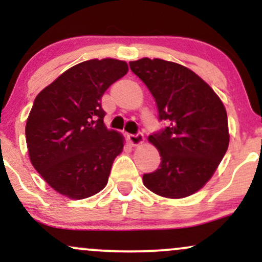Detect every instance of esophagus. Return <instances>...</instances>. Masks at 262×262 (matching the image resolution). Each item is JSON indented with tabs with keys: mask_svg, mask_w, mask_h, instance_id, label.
<instances>
[{
	"mask_svg": "<svg viewBox=\"0 0 262 262\" xmlns=\"http://www.w3.org/2000/svg\"><path fill=\"white\" fill-rule=\"evenodd\" d=\"M128 140L132 145H139L144 141V137L141 133H137V134H128Z\"/></svg>",
	"mask_w": 262,
	"mask_h": 262,
	"instance_id": "34e87169",
	"label": "esophagus"
}]
</instances>
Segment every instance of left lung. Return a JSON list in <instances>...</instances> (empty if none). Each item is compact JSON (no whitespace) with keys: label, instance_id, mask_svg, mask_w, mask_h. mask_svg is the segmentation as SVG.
<instances>
[{"label":"left lung","instance_id":"8db88e82","mask_svg":"<svg viewBox=\"0 0 262 262\" xmlns=\"http://www.w3.org/2000/svg\"><path fill=\"white\" fill-rule=\"evenodd\" d=\"M129 66L154 97L159 121L166 122L149 137L161 162L154 172L144 173V185L162 197L191 196L227 152V111L208 83L185 66L148 58Z\"/></svg>","mask_w":262,"mask_h":262}]
</instances>
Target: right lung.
Instances as JSON below:
<instances>
[{"label": "right lung", "mask_w": 262, "mask_h": 262, "mask_svg": "<svg viewBox=\"0 0 262 262\" xmlns=\"http://www.w3.org/2000/svg\"><path fill=\"white\" fill-rule=\"evenodd\" d=\"M127 73L125 61L89 60L66 70L35 97L26 125L29 158L59 193L82 200L107 185L123 137L104 125L101 100Z\"/></svg>", "instance_id": "add662e5"}]
</instances>
